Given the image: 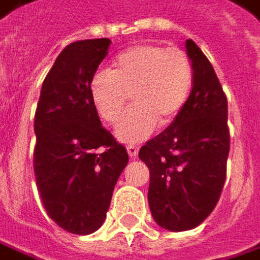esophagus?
I'll return each mask as SVG.
<instances>
[{"instance_id":"1","label":"esophagus","mask_w":260,"mask_h":260,"mask_svg":"<svg viewBox=\"0 0 260 260\" xmlns=\"http://www.w3.org/2000/svg\"><path fill=\"white\" fill-rule=\"evenodd\" d=\"M126 150H128V154H129L131 157H135V156L138 154V147L134 146V144H129V146L126 147Z\"/></svg>"}]
</instances>
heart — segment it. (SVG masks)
Returning <instances> with one entry per match:
<instances>
[{
  "instance_id": "heart-1",
  "label": "heart",
  "mask_w": 260,
  "mask_h": 260,
  "mask_svg": "<svg viewBox=\"0 0 260 260\" xmlns=\"http://www.w3.org/2000/svg\"><path fill=\"white\" fill-rule=\"evenodd\" d=\"M195 80L189 55L178 47L144 43L120 52L111 70H101L90 80V96L103 120L116 122L128 106L134 107L119 120L120 141L146 140L156 126L170 125L184 108Z\"/></svg>"
}]
</instances>
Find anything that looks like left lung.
I'll use <instances>...</instances> for the list:
<instances>
[{
  "label": "left lung",
  "instance_id": "1",
  "mask_svg": "<svg viewBox=\"0 0 260 260\" xmlns=\"http://www.w3.org/2000/svg\"><path fill=\"white\" fill-rule=\"evenodd\" d=\"M186 52L195 70L189 100L138 153L150 171L147 198L154 222L174 232L197 228L214 210L231 143L228 100L214 68L195 41L186 40Z\"/></svg>",
  "mask_w": 260,
  "mask_h": 260
}]
</instances>
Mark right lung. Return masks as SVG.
Listing matches in <instances>:
<instances>
[{
  "instance_id": "1",
  "label": "right lung",
  "mask_w": 260,
  "mask_h": 260,
  "mask_svg": "<svg viewBox=\"0 0 260 260\" xmlns=\"http://www.w3.org/2000/svg\"><path fill=\"white\" fill-rule=\"evenodd\" d=\"M108 38L68 44L46 76L37 104L34 173L49 217L87 235L104 223L126 149L101 125L90 80L108 53Z\"/></svg>"
}]
</instances>
